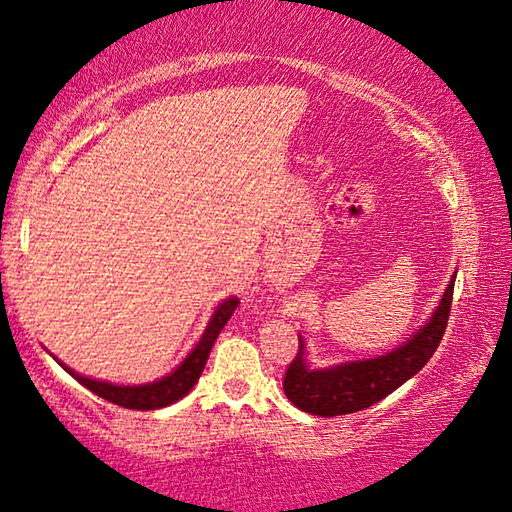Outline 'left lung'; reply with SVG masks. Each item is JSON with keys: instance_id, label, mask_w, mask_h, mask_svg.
<instances>
[{"instance_id": "obj_1", "label": "left lung", "mask_w": 512, "mask_h": 512, "mask_svg": "<svg viewBox=\"0 0 512 512\" xmlns=\"http://www.w3.org/2000/svg\"><path fill=\"white\" fill-rule=\"evenodd\" d=\"M454 282L456 273L452 275V282L447 284L436 311L409 341L391 352L379 354L375 359L348 361L323 370L309 368L305 359V341L298 334V354L284 375V393H287L289 402L305 413L334 418V415L368 409V406L384 400L386 395H391L395 388H400L404 381H409L427 366L438 343L443 341L449 309H452Z\"/></svg>"}]
</instances>
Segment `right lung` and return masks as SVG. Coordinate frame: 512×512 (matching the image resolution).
<instances>
[{"label": "right lung", "mask_w": 512, "mask_h": 512, "mask_svg": "<svg viewBox=\"0 0 512 512\" xmlns=\"http://www.w3.org/2000/svg\"><path fill=\"white\" fill-rule=\"evenodd\" d=\"M239 298H225L219 307L214 309V314L207 323L205 332L201 336V341L196 343V348L187 354L180 366L169 372L167 377H162L158 381H151V384H140V386H119V384H110V381H99V379H90L83 377L79 372H74L72 368L63 366L69 375H72L76 381L92 391L94 395L103 397L117 406H124V409H137V411H153V409H164L173 402H178L180 397H185L189 391H192L194 384L201 377V372L207 363V357H210V350L216 341V336L223 329V325L228 323L232 311L237 309Z\"/></svg>", "instance_id": "1"}]
</instances>
